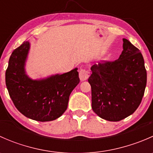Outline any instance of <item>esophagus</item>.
<instances>
[{
	"label": "esophagus",
	"mask_w": 153,
	"mask_h": 153,
	"mask_svg": "<svg viewBox=\"0 0 153 153\" xmlns=\"http://www.w3.org/2000/svg\"><path fill=\"white\" fill-rule=\"evenodd\" d=\"M89 75L90 74H89V72L87 70H86V69H81L79 72L80 80L81 81H86L88 79V78L89 77Z\"/></svg>",
	"instance_id": "1"
}]
</instances>
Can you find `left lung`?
<instances>
[{"label": "left lung", "instance_id": "1", "mask_svg": "<svg viewBox=\"0 0 153 153\" xmlns=\"http://www.w3.org/2000/svg\"><path fill=\"white\" fill-rule=\"evenodd\" d=\"M88 81L92 89V108L100 118L119 121L132 115L141 102L146 71L139 49L123 38V51L112 62L95 64Z\"/></svg>", "mask_w": 153, "mask_h": 153}]
</instances>
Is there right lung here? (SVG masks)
<instances>
[{
  "label": "right lung",
  "instance_id": "obj_1",
  "mask_svg": "<svg viewBox=\"0 0 153 153\" xmlns=\"http://www.w3.org/2000/svg\"><path fill=\"white\" fill-rule=\"evenodd\" d=\"M30 42L26 41L12 52L6 71V85L15 107L35 121L57 119L67 109L72 91L79 84L78 68L64 74L32 79L26 71Z\"/></svg>",
  "mask_w": 153,
  "mask_h": 153
}]
</instances>
